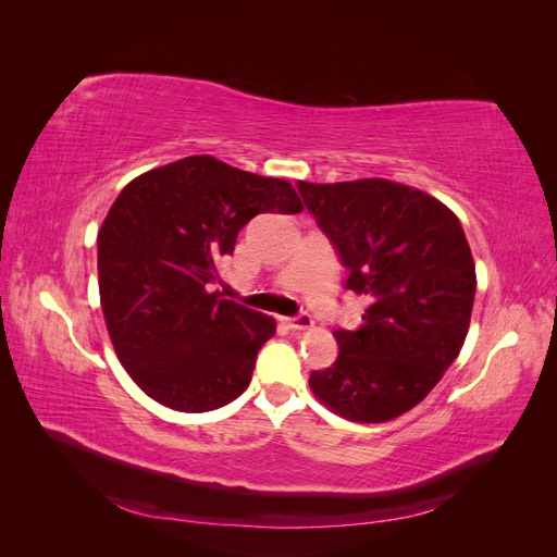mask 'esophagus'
Wrapping results in <instances>:
<instances>
[{
	"label": "esophagus",
	"instance_id": "1",
	"mask_svg": "<svg viewBox=\"0 0 557 557\" xmlns=\"http://www.w3.org/2000/svg\"><path fill=\"white\" fill-rule=\"evenodd\" d=\"M285 325H288L290 330H309V327H313V318H311V313L301 311L293 318H285Z\"/></svg>",
	"mask_w": 557,
	"mask_h": 557
}]
</instances>
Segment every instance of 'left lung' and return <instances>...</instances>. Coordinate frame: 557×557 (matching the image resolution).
Listing matches in <instances>:
<instances>
[{
  "mask_svg": "<svg viewBox=\"0 0 557 557\" xmlns=\"http://www.w3.org/2000/svg\"><path fill=\"white\" fill-rule=\"evenodd\" d=\"M305 207L369 307L334 330L339 356L311 372L313 395L342 418L385 423L413 409L458 358L476 295L462 225L440 199L385 178L297 181Z\"/></svg>",
  "mask_w": 557,
  "mask_h": 557,
  "instance_id": "obj_1",
  "label": "left lung"
}]
</instances>
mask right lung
<instances>
[{
  "instance_id": "1",
  "label": "right lung",
  "mask_w": 557,
  "mask_h": 557,
  "mask_svg": "<svg viewBox=\"0 0 557 557\" xmlns=\"http://www.w3.org/2000/svg\"><path fill=\"white\" fill-rule=\"evenodd\" d=\"M297 213L283 178L193 156L129 181L97 237L99 297L115 356L164 407L205 413L237 399L272 315L211 293L218 260L258 213Z\"/></svg>"
}]
</instances>
